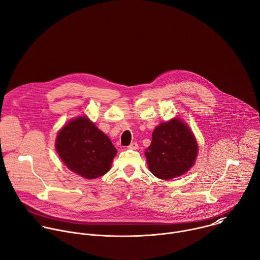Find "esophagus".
I'll list each match as a JSON object with an SVG mask.
<instances>
[{
  "label": "esophagus",
  "mask_w": 260,
  "mask_h": 260,
  "mask_svg": "<svg viewBox=\"0 0 260 260\" xmlns=\"http://www.w3.org/2000/svg\"><path fill=\"white\" fill-rule=\"evenodd\" d=\"M128 148L132 149V150H137V149L139 148V145H138L137 142H133V143L128 146Z\"/></svg>",
  "instance_id": "1"
}]
</instances>
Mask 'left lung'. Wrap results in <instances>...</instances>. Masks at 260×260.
Here are the masks:
<instances>
[{
	"label": "left lung",
	"mask_w": 260,
	"mask_h": 260,
	"mask_svg": "<svg viewBox=\"0 0 260 260\" xmlns=\"http://www.w3.org/2000/svg\"><path fill=\"white\" fill-rule=\"evenodd\" d=\"M198 146L191 129L180 119L160 123L145 155L152 174L161 180L183 176L194 165Z\"/></svg>",
	"instance_id": "left-lung-1"
}]
</instances>
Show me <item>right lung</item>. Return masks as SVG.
Listing matches in <instances>:
<instances>
[{
  "label": "right lung",
  "mask_w": 260,
  "mask_h": 260,
  "mask_svg": "<svg viewBox=\"0 0 260 260\" xmlns=\"http://www.w3.org/2000/svg\"><path fill=\"white\" fill-rule=\"evenodd\" d=\"M56 150L64 164L84 179L107 174L117 152L110 139L85 116L73 119L59 132Z\"/></svg>",
  "instance_id": "right-lung-1"
}]
</instances>
